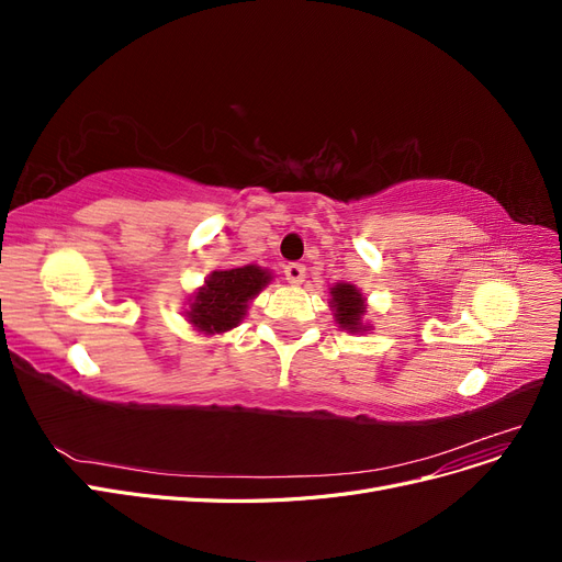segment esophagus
Here are the masks:
<instances>
[{
    "mask_svg": "<svg viewBox=\"0 0 562 562\" xmlns=\"http://www.w3.org/2000/svg\"><path fill=\"white\" fill-rule=\"evenodd\" d=\"M285 281L293 283V285H300L304 281V277H307V267L300 265V262H291L285 265Z\"/></svg>",
    "mask_w": 562,
    "mask_h": 562,
    "instance_id": "esophagus-1",
    "label": "esophagus"
}]
</instances>
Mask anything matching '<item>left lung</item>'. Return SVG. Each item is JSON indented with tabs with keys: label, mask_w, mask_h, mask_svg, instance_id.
<instances>
[{
	"label": "left lung",
	"mask_w": 562,
	"mask_h": 562,
	"mask_svg": "<svg viewBox=\"0 0 562 562\" xmlns=\"http://www.w3.org/2000/svg\"><path fill=\"white\" fill-rule=\"evenodd\" d=\"M330 307L339 328L349 333H363L370 328V323L363 321L368 304L359 288L351 283H337L330 288Z\"/></svg>",
	"instance_id": "8db88e82"
}]
</instances>
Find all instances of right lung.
Returning <instances> with one entry per match:
<instances>
[{"instance_id":"add662e5","label":"right lung","mask_w":562,"mask_h":562,"mask_svg":"<svg viewBox=\"0 0 562 562\" xmlns=\"http://www.w3.org/2000/svg\"><path fill=\"white\" fill-rule=\"evenodd\" d=\"M269 281L271 274L258 265H246L225 271L217 269L190 297V310L184 312L187 321L199 333H227L239 326L248 312V302Z\"/></svg>"}]
</instances>
